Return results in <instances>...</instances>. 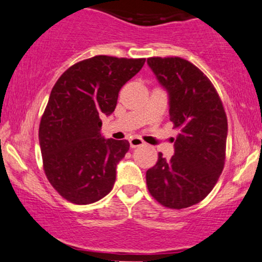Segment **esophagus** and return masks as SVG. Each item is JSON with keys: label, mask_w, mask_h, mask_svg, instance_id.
Here are the masks:
<instances>
[{"label": "esophagus", "mask_w": 262, "mask_h": 262, "mask_svg": "<svg viewBox=\"0 0 262 262\" xmlns=\"http://www.w3.org/2000/svg\"><path fill=\"white\" fill-rule=\"evenodd\" d=\"M145 145V142H143L142 140L140 139V137H132L130 139V147L131 148H136V147H140V146H143Z\"/></svg>", "instance_id": "obj_1"}]
</instances>
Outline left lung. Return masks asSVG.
I'll use <instances>...</instances> for the list:
<instances>
[{
  "instance_id": "1",
  "label": "left lung",
  "mask_w": 262,
  "mask_h": 262,
  "mask_svg": "<svg viewBox=\"0 0 262 262\" xmlns=\"http://www.w3.org/2000/svg\"><path fill=\"white\" fill-rule=\"evenodd\" d=\"M149 68L169 95V120L179 134L170 160L146 172L151 195L163 207L183 209L211 192L225 163L228 120L215 88L194 64L179 57H152Z\"/></svg>"
}]
</instances>
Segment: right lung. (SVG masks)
Returning a JSON list of instances; mask_svg holds the SVG:
<instances>
[{
  "label": "right lung",
  "mask_w": 262,
  "mask_h": 262,
  "mask_svg": "<svg viewBox=\"0 0 262 262\" xmlns=\"http://www.w3.org/2000/svg\"><path fill=\"white\" fill-rule=\"evenodd\" d=\"M145 58L96 55L67 69L53 86L39 125L43 168L67 201L90 204L113 189L128 141L104 139L101 117L114 113L120 89Z\"/></svg>",
  "instance_id": "add662e5"
}]
</instances>
